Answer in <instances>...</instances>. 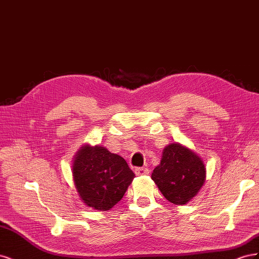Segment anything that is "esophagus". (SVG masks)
<instances>
[{
  "label": "esophagus",
  "instance_id": "1",
  "mask_svg": "<svg viewBox=\"0 0 259 259\" xmlns=\"http://www.w3.org/2000/svg\"><path fill=\"white\" fill-rule=\"evenodd\" d=\"M135 173L136 175H147L149 174V169L146 167H136L135 168Z\"/></svg>",
  "mask_w": 259,
  "mask_h": 259
}]
</instances>
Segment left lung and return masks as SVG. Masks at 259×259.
Segmentation results:
<instances>
[{"mask_svg": "<svg viewBox=\"0 0 259 259\" xmlns=\"http://www.w3.org/2000/svg\"><path fill=\"white\" fill-rule=\"evenodd\" d=\"M205 174L204 164L197 154L182 145L170 144L163 150L151 178L169 202L182 205L198 193Z\"/></svg>", "mask_w": 259, "mask_h": 259, "instance_id": "obj_1", "label": "left lung"}]
</instances>
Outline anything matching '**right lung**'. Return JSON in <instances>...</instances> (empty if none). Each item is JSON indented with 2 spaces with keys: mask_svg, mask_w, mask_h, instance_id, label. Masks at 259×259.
Segmentation results:
<instances>
[{
  "mask_svg": "<svg viewBox=\"0 0 259 259\" xmlns=\"http://www.w3.org/2000/svg\"><path fill=\"white\" fill-rule=\"evenodd\" d=\"M134 177L126 161L104 147H82L73 163L77 192L86 205L98 210L113 207Z\"/></svg>",
  "mask_w": 259,
  "mask_h": 259,
  "instance_id": "obj_1",
  "label": "right lung"
}]
</instances>
